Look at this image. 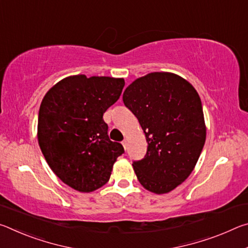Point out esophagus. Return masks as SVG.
I'll list each match as a JSON object with an SVG mask.
<instances>
[{
    "label": "esophagus",
    "mask_w": 248,
    "mask_h": 248,
    "mask_svg": "<svg viewBox=\"0 0 248 248\" xmlns=\"http://www.w3.org/2000/svg\"><path fill=\"white\" fill-rule=\"evenodd\" d=\"M123 145H124V150H127V146H128V141L127 140H124L123 141Z\"/></svg>",
    "instance_id": "1"
}]
</instances>
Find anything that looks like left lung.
I'll use <instances>...</instances> for the list:
<instances>
[{"mask_svg": "<svg viewBox=\"0 0 248 248\" xmlns=\"http://www.w3.org/2000/svg\"><path fill=\"white\" fill-rule=\"evenodd\" d=\"M123 100L145 133L148 150L132 166L155 194L175 189L194 170L203 149L205 125L197 91L173 73L154 72L125 89Z\"/></svg>", "mask_w": 248, "mask_h": 248, "instance_id": "1", "label": "left lung"}]
</instances>
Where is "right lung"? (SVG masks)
I'll return each instance as SVG.
<instances>
[{
	"label": "right lung",
	"instance_id": "obj_1",
	"mask_svg": "<svg viewBox=\"0 0 248 248\" xmlns=\"http://www.w3.org/2000/svg\"><path fill=\"white\" fill-rule=\"evenodd\" d=\"M124 78L74 75L50 89L38 115V142L52 171L81 192L106 184L124 146L108 137L104 112L119 99Z\"/></svg>",
	"mask_w": 248,
	"mask_h": 248
}]
</instances>
